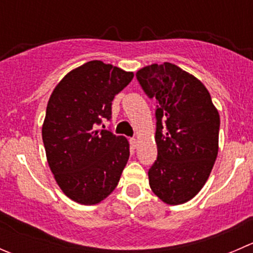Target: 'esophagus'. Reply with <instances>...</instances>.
Returning <instances> with one entry per match:
<instances>
[{
  "label": "esophagus",
  "mask_w": 253,
  "mask_h": 253,
  "mask_svg": "<svg viewBox=\"0 0 253 253\" xmlns=\"http://www.w3.org/2000/svg\"><path fill=\"white\" fill-rule=\"evenodd\" d=\"M129 145H131V148H136L137 147V139L136 138H129Z\"/></svg>",
  "instance_id": "obj_1"
}]
</instances>
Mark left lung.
<instances>
[{
    "label": "left lung",
    "mask_w": 253,
    "mask_h": 253,
    "mask_svg": "<svg viewBox=\"0 0 253 253\" xmlns=\"http://www.w3.org/2000/svg\"><path fill=\"white\" fill-rule=\"evenodd\" d=\"M136 77L157 101L158 157L148 171L150 188L163 202L182 205L200 192L213 169L218 110L202 82L172 63L148 66Z\"/></svg>",
    "instance_id": "left-lung-1"
}]
</instances>
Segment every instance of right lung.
I'll list each match as a JSON object with an SVG mask.
<instances>
[{
  "mask_svg": "<svg viewBox=\"0 0 253 253\" xmlns=\"http://www.w3.org/2000/svg\"><path fill=\"white\" fill-rule=\"evenodd\" d=\"M132 78V72L89 61L66 75L48 99L42 125L48 167L75 202L96 205L119 183L129 158L128 142L96 126L110 121L115 95Z\"/></svg>",
  "mask_w": 253,
  "mask_h": 253,
  "instance_id": "1",
  "label": "right lung"
}]
</instances>
